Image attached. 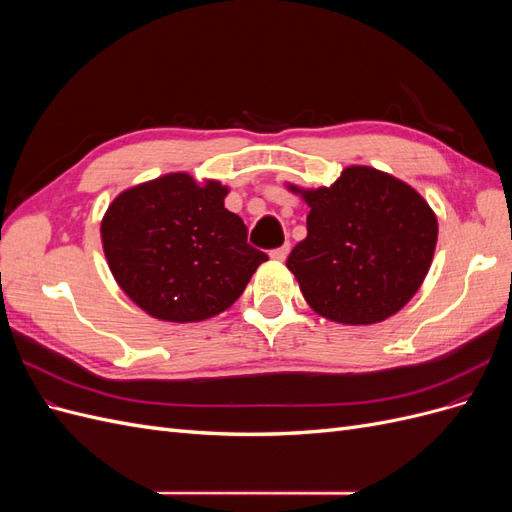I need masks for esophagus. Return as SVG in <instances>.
<instances>
[{
    "label": "esophagus",
    "instance_id": "esophagus-1",
    "mask_svg": "<svg viewBox=\"0 0 512 512\" xmlns=\"http://www.w3.org/2000/svg\"><path fill=\"white\" fill-rule=\"evenodd\" d=\"M288 252H290V245H288V243H284L282 247H277V250H273V252H271V258H273V260H280V262H284V260L288 258Z\"/></svg>",
    "mask_w": 512,
    "mask_h": 512
}]
</instances>
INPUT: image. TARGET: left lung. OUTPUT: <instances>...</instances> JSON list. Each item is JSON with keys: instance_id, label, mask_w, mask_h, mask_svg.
Segmentation results:
<instances>
[{"instance_id": "obj_1", "label": "left lung", "mask_w": 512, "mask_h": 512, "mask_svg": "<svg viewBox=\"0 0 512 512\" xmlns=\"http://www.w3.org/2000/svg\"><path fill=\"white\" fill-rule=\"evenodd\" d=\"M307 207V237L286 267L307 305L339 324L397 314L421 288L438 241L436 213L406 181L348 166L329 188L288 183Z\"/></svg>"}]
</instances>
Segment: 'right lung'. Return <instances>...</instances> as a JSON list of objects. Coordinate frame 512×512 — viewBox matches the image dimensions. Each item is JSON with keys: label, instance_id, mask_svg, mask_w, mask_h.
Segmentation results:
<instances>
[{"label": "right lung", "instance_id": "add662e5", "mask_svg": "<svg viewBox=\"0 0 512 512\" xmlns=\"http://www.w3.org/2000/svg\"><path fill=\"white\" fill-rule=\"evenodd\" d=\"M226 185L168 173L108 205L102 247L115 282L151 318L200 322L235 303L267 254L224 207Z\"/></svg>", "mask_w": 512, "mask_h": 512}]
</instances>
